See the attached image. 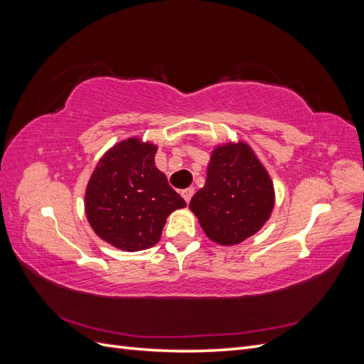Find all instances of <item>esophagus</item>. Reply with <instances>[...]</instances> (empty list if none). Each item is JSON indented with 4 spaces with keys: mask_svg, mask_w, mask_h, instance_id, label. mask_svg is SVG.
Listing matches in <instances>:
<instances>
[{
    "mask_svg": "<svg viewBox=\"0 0 364 364\" xmlns=\"http://www.w3.org/2000/svg\"><path fill=\"white\" fill-rule=\"evenodd\" d=\"M181 194H182V197L185 199V202L190 203L191 197H193V194H194V188H185V190L181 191Z\"/></svg>",
    "mask_w": 364,
    "mask_h": 364,
    "instance_id": "obj_1",
    "label": "esophagus"
}]
</instances>
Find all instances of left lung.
<instances>
[{"mask_svg":"<svg viewBox=\"0 0 364 364\" xmlns=\"http://www.w3.org/2000/svg\"><path fill=\"white\" fill-rule=\"evenodd\" d=\"M274 203L273 183L247 144L217 147L208 165L206 183L190 202L205 234L232 246L267 222Z\"/></svg>","mask_w":364,"mask_h":364,"instance_id":"obj_1","label":"left lung"}]
</instances>
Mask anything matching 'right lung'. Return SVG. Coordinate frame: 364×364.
I'll use <instances>...</instances> for the list:
<instances>
[{
  "label": "right lung",
  "instance_id": "add662e5",
  "mask_svg": "<svg viewBox=\"0 0 364 364\" xmlns=\"http://www.w3.org/2000/svg\"><path fill=\"white\" fill-rule=\"evenodd\" d=\"M156 147L138 138L118 142L95 167L85 196L94 232L112 246L144 250L155 246L167 217L186 206L155 165Z\"/></svg>",
  "mask_w": 364,
  "mask_h": 364
}]
</instances>
